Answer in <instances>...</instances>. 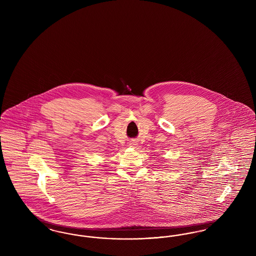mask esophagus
Returning a JSON list of instances; mask_svg holds the SVG:
<instances>
[{
    "instance_id": "obj_1",
    "label": "esophagus",
    "mask_w": 256,
    "mask_h": 256,
    "mask_svg": "<svg viewBox=\"0 0 256 256\" xmlns=\"http://www.w3.org/2000/svg\"><path fill=\"white\" fill-rule=\"evenodd\" d=\"M130 145H132V146H135L136 145V143L135 142H130Z\"/></svg>"
}]
</instances>
